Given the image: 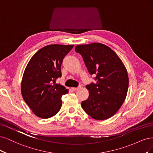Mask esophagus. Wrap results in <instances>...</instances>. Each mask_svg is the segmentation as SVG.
<instances>
[{"label": "esophagus", "mask_w": 153, "mask_h": 153, "mask_svg": "<svg viewBox=\"0 0 153 153\" xmlns=\"http://www.w3.org/2000/svg\"><path fill=\"white\" fill-rule=\"evenodd\" d=\"M81 86L79 85V86L77 87V88H72V89L73 91H76V90L79 89V88H81Z\"/></svg>", "instance_id": "34e87169"}]
</instances>
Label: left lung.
Masks as SVG:
<instances>
[{
    "instance_id": "obj_1",
    "label": "left lung",
    "mask_w": 153,
    "mask_h": 153,
    "mask_svg": "<svg viewBox=\"0 0 153 153\" xmlns=\"http://www.w3.org/2000/svg\"><path fill=\"white\" fill-rule=\"evenodd\" d=\"M75 51L82 56L90 74L96 75L97 82L86 86L89 97L82 102L81 107L93 119H109L120 109L127 95L129 81L124 64L103 44L78 45Z\"/></svg>"
}]
</instances>
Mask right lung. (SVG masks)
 <instances>
[{"label": "right lung", "mask_w": 153, "mask_h": 153, "mask_svg": "<svg viewBox=\"0 0 153 153\" xmlns=\"http://www.w3.org/2000/svg\"><path fill=\"white\" fill-rule=\"evenodd\" d=\"M73 45L51 44L40 49L28 63L22 81L23 100L39 117L47 119L61 109L62 96L68 90L56 84L61 77V65Z\"/></svg>", "instance_id": "1"}]
</instances>
